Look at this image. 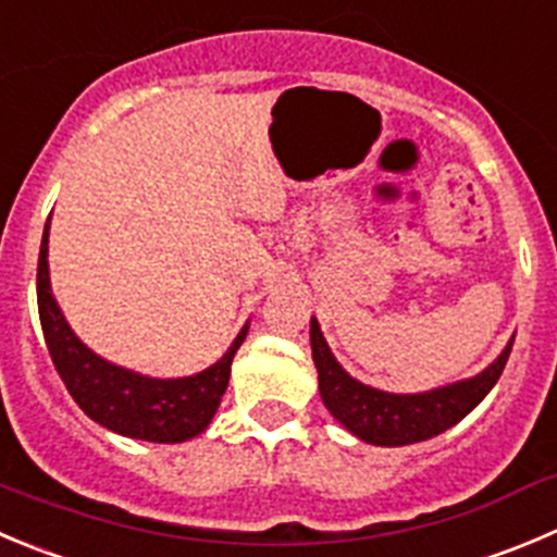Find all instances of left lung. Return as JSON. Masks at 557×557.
<instances>
[{"label":"left lung","mask_w":557,"mask_h":557,"mask_svg":"<svg viewBox=\"0 0 557 557\" xmlns=\"http://www.w3.org/2000/svg\"><path fill=\"white\" fill-rule=\"evenodd\" d=\"M511 344L513 338L497 355V361H492L475 377L423 394H388L349 377L333 358L320 322L311 320V358L320 374L322 401L344 429L372 446H410L462 421L500 380L511 355Z\"/></svg>","instance_id":"1"}]
</instances>
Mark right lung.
Wrapping results in <instances>:
<instances>
[{
	"label": "right lung",
	"mask_w": 557,
	"mask_h": 557,
	"mask_svg": "<svg viewBox=\"0 0 557 557\" xmlns=\"http://www.w3.org/2000/svg\"><path fill=\"white\" fill-rule=\"evenodd\" d=\"M37 311L51 361L76 405L100 426L150 443H183L208 429L230 385L232 358L248 333L246 325L224 358L194 377L156 380L103 361L71 331L51 295L49 224L37 259Z\"/></svg>",
	"instance_id": "1"
}]
</instances>
